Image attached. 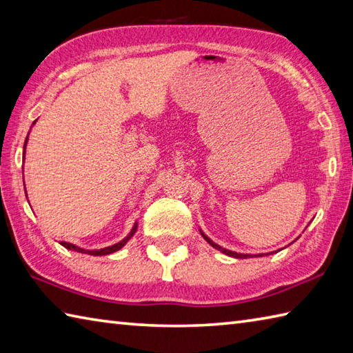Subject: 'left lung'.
<instances>
[{"mask_svg": "<svg viewBox=\"0 0 353 353\" xmlns=\"http://www.w3.org/2000/svg\"><path fill=\"white\" fill-rule=\"evenodd\" d=\"M199 232H201V230H199ZM201 234H203L204 239H205L208 243H210V245H212L213 248L219 250L221 253H224V254H227V256H232V257H236V259H247V257H253V256H251V254H241V253H236V251H230V250L222 248V247H219V245H218V243H214L212 239H208V237H207V236H205L203 232H201ZM259 256H262V254H259Z\"/></svg>", "mask_w": 353, "mask_h": 353, "instance_id": "obj_1", "label": "left lung"}]
</instances>
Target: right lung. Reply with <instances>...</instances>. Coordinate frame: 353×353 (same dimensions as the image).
<instances>
[{"label": "right lung", "instance_id": "1", "mask_svg": "<svg viewBox=\"0 0 353 353\" xmlns=\"http://www.w3.org/2000/svg\"><path fill=\"white\" fill-rule=\"evenodd\" d=\"M36 123V120L33 121V125ZM27 140H28V135L26 139V143H24V154H26V145H27ZM137 232V224L132 227L131 233H129L123 241H120L117 243H114V245L111 247H106V248H100V250H83V248H79L76 245H73V243H68V242H61L62 247H65L68 250H73V251H79V253H85V254H91V256H106V254H111V253H116V251H119L121 247L125 245V243L131 239V237L134 236V233Z\"/></svg>", "mask_w": 353, "mask_h": 353}]
</instances>
